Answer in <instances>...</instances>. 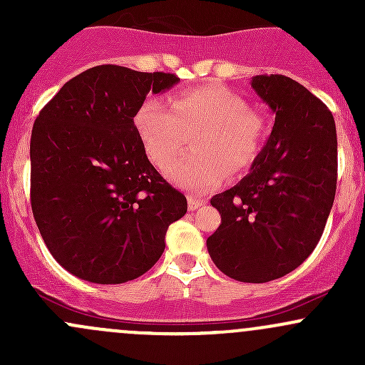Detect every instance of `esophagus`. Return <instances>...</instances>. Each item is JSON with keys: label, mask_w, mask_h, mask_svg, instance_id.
Instances as JSON below:
<instances>
[{"label": "esophagus", "mask_w": 365, "mask_h": 365, "mask_svg": "<svg viewBox=\"0 0 365 365\" xmlns=\"http://www.w3.org/2000/svg\"><path fill=\"white\" fill-rule=\"evenodd\" d=\"M206 203L205 197H197V196H189V210H197L200 206H203Z\"/></svg>", "instance_id": "1"}]
</instances>
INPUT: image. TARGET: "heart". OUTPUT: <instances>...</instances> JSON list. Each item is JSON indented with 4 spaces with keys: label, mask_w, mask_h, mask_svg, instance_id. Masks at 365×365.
Here are the masks:
<instances>
[{
    "label": "heart",
    "mask_w": 365,
    "mask_h": 365,
    "mask_svg": "<svg viewBox=\"0 0 365 365\" xmlns=\"http://www.w3.org/2000/svg\"><path fill=\"white\" fill-rule=\"evenodd\" d=\"M134 127L148 159L164 169L194 134L192 153L168 169L176 185L208 192L226 176L240 175L259 157L268 125L245 98L224 88H196L169 98V108L148 98L134 114Z\"/></svg>",
    "instance_id": "obj_1"
}]
</instances>
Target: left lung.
Instances as JSON below:
<instances>
[{
    "label": "left lung",
    "instance_id": "1",
    "mask_svg": "<svg viewBox=\"0 0 365 365\" xmlns=\"http://www.w3.org/2000/svg\"><path fill=\"white\" fill-rule=\"evenodd\" d=\"M251 86L275 123L251 173L210 200L220 226L206 247L227 277L259 284L318 245L336 197L337 134L329 108L292 77L256 76Z\"/></svg>",
    "mask_w": 365,
    "mask_h": 365
}]
</instances>
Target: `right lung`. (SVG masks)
<instances>
[{
	"instance_id": "obj_1",
	"label": "right lung",
	"mask_w": 365,
	"mask_h": 365,
	"mask_svg": "<svg viewBox=\"0 0 365 365\" xmlns=\"http://www.w3.org/2000/svg\"><path fill=\"white\" fill-rule=\"evenodd\" d=\"M175 73L98 65L63 84L29 143L31 210L54 259L76 277L121 284L148 272L187 200L152 165L135 134L146 95Z\"/></svg>"
}]
</instances>
